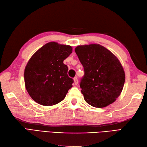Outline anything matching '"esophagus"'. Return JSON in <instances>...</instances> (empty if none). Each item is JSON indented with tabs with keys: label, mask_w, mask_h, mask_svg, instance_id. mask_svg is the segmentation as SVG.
<instances>
[{
	"label": "esophagus",
	"mask_w": 147,
	"mask_h": 147,
	"mask_svg": "<svg viewBox=\"0 0 147 147\" xmlns=\"http://www.w3.org/2000/svg\"><path fill=\"white\" fill-rule=\"evenodd\" d=\"M78 83V80L77 77H74V84L75 85H77Z\"/></svg>",
	"instance_id": "esophagus-1"
}]
</instances>
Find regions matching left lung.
Wrapping results in <instances>:
<instances>
[{
    "label": "left lung",
    "instance_id": "8db88e82",
    "mask_svg": "<svg viewBox=\"0 0 147 147\" xmlns=\"http://www.w3.org/2000/svg\"><path fill=\"white\" fill-rule=\"evenodd\" d=\"M75 52L84 67L80 88L86 103L104 108L115 102L125 81L123 68L118 58L96 44L78 46Z\"/></svg>",
    "mask_w": 147,
    "mask_h": 147
}]
</instances>
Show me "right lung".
<instances>
[{
    "mask_svg": "<svg viewBox=\"0 0 147 147\" xmlns=\"http://www.w3.org/2000/svg\"><path fill=\"white\" fill-rule=\"evenodd\" d=\"M73 51L72 47L55 42L46 44L30 57L24 71L26 88L37 103L52 106L65 98L73 86L64 60Z\"/></svg>",
    "mask_w": 147,
    "mask_h": 147,
    "instance_id": "1",
    "label": "right lung"
}]
</instances>
